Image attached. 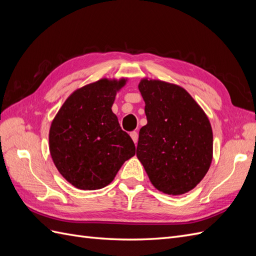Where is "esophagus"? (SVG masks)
Here are the masks:
<instances>
[{
	"label": "esophagus",
	"mask_w": 256,
	"mask_h": 256,
	"mask_svg": "<svg viewBox=\"0 0 256 256\" xmlns=\"http://www.w3.org/2000/svg\"><path fill=\"white\" fill-rule=\"evenodd\" d=\"M130 136H131V138H132V141L134 142V144H136L138 138V134L136 131H132V132H130Z\"/></svg>",
	"instance_id": "1"
}]
</instances>
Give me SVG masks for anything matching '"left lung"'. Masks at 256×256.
Segmentation results:
<instances>
[{
  "instance_id": "obj_1",
  "label": "left lung",
  "mask_w": 256,
  "mask_h": 256,
  "mask_svg": "<svg viewBox=\"0 0 256 256\" xmlns=\"http://www.w3.org/2000/svg\"><path fill=\"white\" fill-rule=\"evenodd\" d=\"M147 124L140 129L136 157L152 186L180 196L203 180L212 160V130L207 115L184 88L142 79Z\"/></svg>"
}]
</instances>
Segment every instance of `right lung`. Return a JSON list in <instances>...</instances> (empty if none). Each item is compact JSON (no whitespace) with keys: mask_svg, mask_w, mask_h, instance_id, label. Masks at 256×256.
Instances as JSON below:
<instances>
[{"mask_svg":"<svg viewBox=\"0 0 256 256\" xmlns=\"http://www.w3.org/2000/svg\"><path fill=\"white\" fill-rule=\"evenodd\" d=\"M127 79H100L74 90L49 131V150L60 175L74 187L97 190L109 184L136 146L112 112Z\"/></svg>","mask_w":256,"mask_h":256,"instance_id":"add662e5","label":"right lung"}]
</instances>
